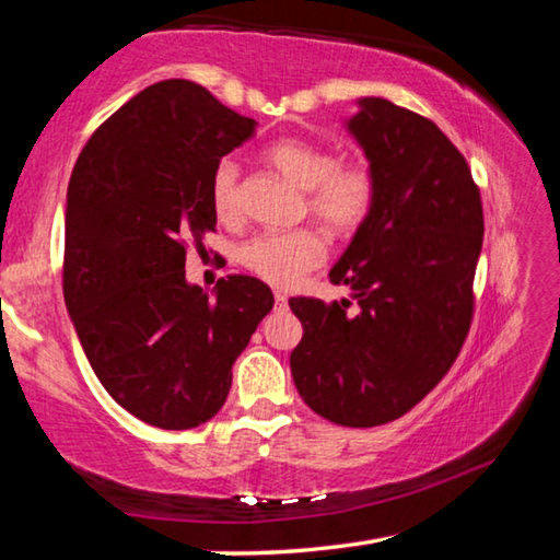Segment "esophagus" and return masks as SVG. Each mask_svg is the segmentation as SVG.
I'll list each match as a JSON object with an SVG mask.
<instances>
[{
	"mask_svg": "<svg viewBox=\"0 0 560 560\" xmlns=\"http://www.w3.org/2000/svg\"><path fill=\"white\" fill-rule=\"evenodd\" d=\"M273 301H277L279 308H287L289 296H287V293H283V291H277V293H273Z\"/></svg>",
	"mask_w": 560,
	"mask_h": 560,
	"instance_id": "1",
	"label": "esophagus"
}]
</instances>
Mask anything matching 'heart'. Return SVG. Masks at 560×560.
Masks as SVG:
<instances>
[{"instance_id":"heart-1","label":"heart","mask_w":560,"mask_h":560,"mask_svg":"<svg viewBox=\"0 0 560 560\" xmlns=\"http://www.w3.org/2000/svg\"><path fill=\"white\" fill-rule=\"evenodd\" d=\"M267 163L306 189V207L334 234L355 232L375 202V177L368 163H338L334 150L301 138L273 140L264 150ZM212 207L220 220L240 214V170L234 160L217 163L210 183ZM326 259V242L316 230L264 232L240 249V261L273 287H291Z\"/></svg>"}]
</instances>
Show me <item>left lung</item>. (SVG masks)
I'll return each mask as SVG.
<instances>
[{"label":"left lung","mask_w":560,"mask_h":560,"mask_svg":"<svg viewBox=\"0 0 560 560\" xmlns=\"http://www.w3.org/2000/svg\"><path fill=\"white\" fill-rule=\"evenodd\" d=\"M346 130L375 177V202L330 281L350 301L291 299L303 326L291 375L311 410L375 428L422 400L467 338L485 214L469 165L432 120L365 96Z\"/></svg>","instance_id":"left-lung-1"}]
</instances>
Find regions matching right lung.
Segmentation results:
<instances>
[{"mask_svg": "<svg viewBox=\"0 0 560 560\" xmlns=\"http://www.w3.org/2000/svg\"><path fill=\"white\" fill-rule=\"evenodd\" d=\"M254 130L200 83L170 79L113 113L75 160L66 308L101 385L160 430L220 412L234 360L273 306L267 283L244 273L212 296L185 279L187 242L200 246L217 224L214 167Z\"/></svg>", "mask_w": 560, "mask_h": 560, "instance_id": "1", "label": "right lung"}]
</instances>
